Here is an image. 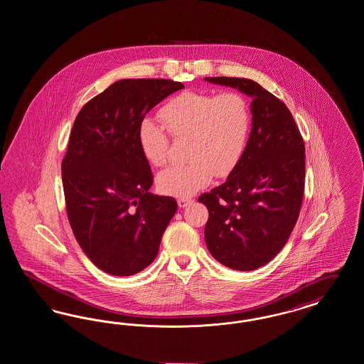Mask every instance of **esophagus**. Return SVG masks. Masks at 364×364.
<instances>
[{"label": "esophagus", "instance_id": "obj_1", "mask_svg": "<svg viewBox=\"0 0 364 364\" xmlns=\"http://www.w3.org/2000/svg\"><path fill=\"white\" fill-rule=\"evenodd\" d=\"M191 203H192V199H187V198L178 199V202H177V205H178L180 208H187V206H190Z\"/></svg>", "mask_w": 364, "mask_h": 364}]
</instances>
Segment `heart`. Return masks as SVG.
Returning a JSON list of instances; mask_svg holds the SVG:
<instances>
[{
    "instance_id": "heart-1",
    "label": "heart",
    "mask_w": 364,
    "mask_h": 364,
    "mask_svg": "<svg viewBox=\"0 0 364 364\" xmlns=\"http://www.w3.org/2000/svg\"><path fill=\"white\" fill-rule=\"evenodd\" d=\"M159 119L172 136L188 139L190 159L158 173L156 184L161 193L188 198L208 187L214 174L226 177L240 164L251 128V110L240 94L186 91L162 106ZM139 146L153 166L166 164L169 138L154 122L140 125Z\"/></svg>"
}]
</instances>
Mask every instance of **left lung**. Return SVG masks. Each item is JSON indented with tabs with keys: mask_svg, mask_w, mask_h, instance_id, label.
<instances>
[{
	"mask_svg": "<svg viewBox=\"0 0 364 364\" xmlns=\"http://www.w3.org/2000/svg\"><path fill=\"white\" fill-rule=\"evenodd\" d=\"M252 98V128L237 168L225 183L199 196L208 210L205 240L226 267L257 270L287 244L304 192V141L289 109L257 82L205 77Z\"/></svg>",
	"mask_w": 364,
	"mask_h": 364,
	"instance_id": "left-lung-1",
	"label": "left lung"
}]
</instances>
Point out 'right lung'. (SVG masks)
<instances>
[{
  "label": "right lung",
  "mask_w": 364,
  "mask_h": 364,
  "mask_svg": "<svg viewBox=\"0 0 364 364\" xmlns=\"http://www.w3.org/2000/svg\"><path fill=\"white\" fill-rule=\"evenodd\" d=\"M181 88L166 79H122L88 101L73 122L61 164L67 214L88 259L107 274L146 269L177 210L173 198L149 191L153 173L139 128Z\"/></svg>",
  "instance_id": "obj_1"
}]
</instances>
